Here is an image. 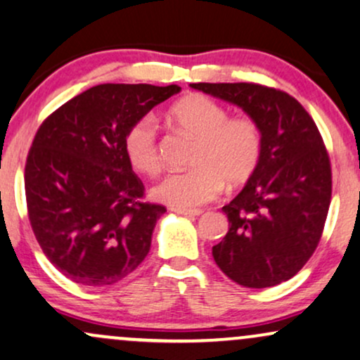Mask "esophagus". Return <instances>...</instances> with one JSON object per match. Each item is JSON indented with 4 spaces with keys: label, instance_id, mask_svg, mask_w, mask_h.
Masks as SVG:
<instances>
[{
    "label": "esophagus",
    "instance_id": "1",
    "mask_svg": "<svg viewBox=\"0 0 360 360\" xmlns=\"http://www.w3.org/2000/svg\"><path fill=\"white\" fill-rule=\"evenodd\" d=\"M172 211L177 214L188 216V218H194V216H199L202 213L201 210H188V207H172Z\"/></svg>",
    "mask_w": 360,
    "mask_h": 360
}]
</instances>
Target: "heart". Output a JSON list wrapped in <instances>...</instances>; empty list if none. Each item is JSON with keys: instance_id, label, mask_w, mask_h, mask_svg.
<instances>
[{"instance_id": "heart-1", "label": "heart", "mask_w": 360, "mask_h": 360, "mask_svg": "<svg viewBox=\"0 0 360 360\" xmlns=\"http://www.w3.org/2000/svg\"><path fill=\"white\" fill-rule=\"evenodd\" d=\"M169 119L198 139L194 167L169 172L153 188L158 201L177 207L201 206L219 196L224 184L238 188L253 177L262 162L263 129L255 117H229V110L206 95H189L169 109ZM124 153L137 172L161 169L158 125L144 115L124 134Z\"/></svg>"}]
</instances>
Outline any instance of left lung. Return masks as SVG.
Segmentation results:
<instances>
[{
	"instance_id": "1",
	"label": "left lung",
	"mask_w": 360,
	"mask_h": 360,
	"mask_svg": "<svg viewBox=\"0 0 360 360\" xmlns=\"http://www.w3.org/2000/svg\"><path fill=\"white\" fill-rule=\"evenodd\" d=\"M255 117L262 162L223 206L229 229L213 246L216 265L238 285L266 288L304 268L317 248L332 198V169L317 125L283 90L259 84H191Z\"/></svg>"
}]
</instances>
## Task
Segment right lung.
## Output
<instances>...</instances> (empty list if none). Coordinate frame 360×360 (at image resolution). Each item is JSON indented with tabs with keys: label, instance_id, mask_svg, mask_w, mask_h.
<instances>
[{
	"label": "right lung",
	"instance_id": "right-lung-1",
	"mask_svg": "<svg viewBox=\"0 0 360 360\" xmlns=\"http://www.w3.org/2000/svg\"><path fill=\"white\" fill-rule=\"evenodd\" d=\"M181 86L102 84L65 102L34 134L25 166L32 229L45 257L80 285L131 275L150 250L162 205L124 153V134Z\"/></svg>",
	"mask_w": 360,
	"mask_h": 360
}]
</instances>
